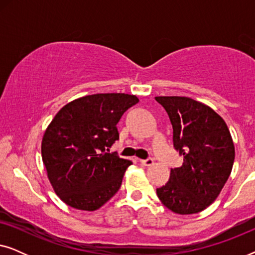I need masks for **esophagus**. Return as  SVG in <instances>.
Instances as JSON below:
<instances>
[{"instance_id":"1","label":"esophagus","mask_w":255,"mask_h":255,"mask_svg":"<svg viewBox=\"0 0 255 255\" xmlns=\"http://www.w3.org/2000/svg\"><path fill=\"white\" fill-rule=\"evenodd\" d=\"M140 162H141V165H144V166H152L154 161H153L152 158H147L145 160H140Z\"/></svg>"}]
</instances>
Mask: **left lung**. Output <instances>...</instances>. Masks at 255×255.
I'll list each match as a JSON object with an SVG mask.
<instances>
[{"label": "left lung", "instance_id": "8db88e82", "mask_svg": "<svg viewBox=\"0 0 255 255\" xmlns=\"http://www.w3.org/2000/svg\"><path fill=\"white\" fill-rule=\"evenodd\" d=\"M173 127L174 148L183 156L170 169L168 182L156 189L161 203L175 214L207 209L231 174L235 145L224 120L210 107L183 96H156Z\"/></svg>", "mask_w": 255, "mask_h": 255}]
</instances>
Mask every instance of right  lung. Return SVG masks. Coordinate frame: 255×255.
<instances>
[{
  "label": "right lung",
  "mask_w": 255,
  "mask_h": 255,
  "mask_svg": "<svg viewBox=\"0 0 255 255\" xmlns=\"http://www.w3.org/2000/svg\"><path fill=\"white\" fill-rule=\"evenodd\" d=\"M139 100L128 94H94L59 110L45 131L41 158L55 194L69 207L94 211L121 188L132 161L109 148L116 125Z\"/></svg>",
  "instance_id": "obj_1"
}]
</instances>
